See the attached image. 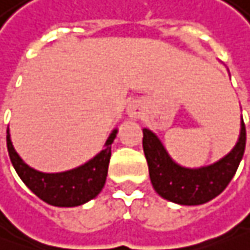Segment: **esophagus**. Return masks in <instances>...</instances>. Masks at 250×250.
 I'll use <instances>...</instances> for the list:
<instances>
[{
	"mask_svg": "<svg viewBox=\"0 0 250 250\" xmlns=\"http://www.w3.org/2000/svg\"><path fill=\"white\" fill-rule=\"evenodd\" d=\"M128 112H129V115H131V116L136 118V116H139V114H141V109H139L138 106H131Z\"/></svg>",
	"mask_w": 250,
	"mask_h": 250,
	"instance_id": "obj_1",
	"label": "esophagus"
}]
</instances>
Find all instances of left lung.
Masks as SVG:
<instances>
[{"label": "left lung", "mask_w": 250, "mask_h": 250, "mask_svg": "<svg viewBox=\"0 0 250 250\" xmlns=\"http://www.w3.org/2000/svg\"><path fill=\"white\" fill-rule=\"evenodd\" d=\"M142 132L152 187L159 196L178 205H202L222 193L236 173L246 145V128L242 119L239 138L232 151L210 165L187 168L170 158L151 129L144 128Z\"/></svg>", "instance_id": "obj_1"}]
</instances>
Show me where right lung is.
Wrapping results in <instances>:
<instances>
[{"label": "right lung", "mask_w": 250, "mask_h": 250, "mask_svg": "<svg viewBox=\"0 0 250 250\" xmlns=\"http://www.w3.org/2000/svg\"><path fill=\"white\" fill-rule=\"evenodd\" d=\"M116 134L118 129H114L108 136L104 149L83 165L57 173H45L28 167L14 149L9 129H7V148L14 169L40 199L52 206L72 208L89 202L102 190L108 175L111 145Z\"/></svg>", "instance_id": "add662e5"}]
</instances>
